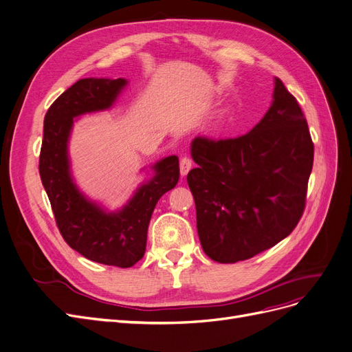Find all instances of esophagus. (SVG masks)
<instances>
[{
  "label": "esophagus",
  "mask_w": 352,
  "mask_h": 352,
  "mask_svg": "<svg viewBox=\"0 0 352 352\" xmlns=\"http://www.w3.org/2000/svg\"><path fill=\"white\" fill-rule=\"evenodd\" d=\"M190 167H192V160L189 159V157H182L180 159V175L182 176H186L188 175V172L190 170Z\"/></svg>",
  "instance_id": "obj_1"
}]
</instances>
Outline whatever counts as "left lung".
<instances>
[{
    "mask_svg": "<svg viewBox=\"0 0 352 352\" xmlns=\"http://www.w3.org/2000/svg\"><path fill=\"white\" fill-rule=\"evenodd\" d=\"M198 167L188 173L201 246L212 261L234 263L280 243L305 211L313 167L307 120L275 78L268 112L237 138H193Z\"/></svg>",
    "mask_w": 352,
    "mask_h": 352,
    "instance_id": "1",
    "label": "left lung"
}]
</instances>
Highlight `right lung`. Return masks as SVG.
I'll list each match as a JSON object with an SVG mask.
<instances>
[{
	"mask_svg": "<svg viewBox=\"0 0 352 352\" xmlns=\"http://www.w3.org/2000/svg\"><path fill=\"white\" fill-rule=\"evenodd\" d=\"M126 84L125 78H82L72 84L47 109L39 157L42 184L68 246L93 262L119 268H129L144 256L155 204L179 180L177 155H168L151 166L153 177L122 208L106 211L72 179L68 141L74 119L111 109Z\"/></svg>",
	"mask_w": 352,
	"mask_h": 352,
	"instance_id": "add662e5",
	"label": "right lung"
}]
</instances>
